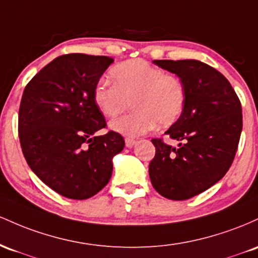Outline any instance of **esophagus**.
<instances>
[{
  "label": "esophagus",
  "mask_w": 258,
  "mask_h": 258,
  "mask_svg": "<svg viewBox=\"0 0 258 258\" xmlns=\"http://www.w3.org/2000/svg\"><path fill=\"white\" fill-rule=\"evenodd\" d=\"M134 144H135L134 139H132V138H125V146H126V147H132Z\"/></svg>",
  "instance_id": "34e87169"
}]
</instances>
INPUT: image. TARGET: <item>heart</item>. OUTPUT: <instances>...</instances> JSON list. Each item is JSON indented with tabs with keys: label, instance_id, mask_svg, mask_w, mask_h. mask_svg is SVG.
<instances>
[{
	"label": "heart",
	"instance_id": "obj_1",
	"mask_svg": "<svg viewBox=\"0 0 258 258\" xmlns=\"http://www.w3.org/2000/svg\"><path fill=\"white\" fill-rule=\"evenodd\" d=\"M112 83L100 79L94 102L107 118L120 114L132 100V113L111 123V129L125 137H139L158 125L167 128L183 114L186 92L181 79L141 58L129 59L111 71Z\"/></svg>",
	"mask_w": 258,
	"mask_h": 258
}]
</instances>
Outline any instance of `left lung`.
I'll use <instances>...</instances> for the list:
<instances>
[{
	"instance_id": "8db88e82",
	"label": "left lung",
	"mask_w": 258,
	"mask_h": 258,
	"mask_svg": "<svg viewBox=\"0 0 258 258\" xmlns=\"http://www.w3.org/2000/svg\"><path fill=\"white\" fill-rule=\"evenodd\" d=\"M155 64L178 75L186 100L183 114L164 134L180 141L178 149L152 139V186L163 198L191 199L228 172L242 130L241 103L230 83L211 66L196 59H156Z\"/></svg>"
}]
</instances>
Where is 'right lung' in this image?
<instances>
[{"mask_svg":"<svg viewBox=\"0 0 258 258\" xmlns=\"http://www.w3.org/2000/svg\"><path fill=\"white\" fill-rule=\"evenodd\" d=\"M113 58L69 53L57 57L37 73L23 92L18 133L29 167L64 198L85 200L109 181L112 160L124 139L106 128L94 102V89Z\"/></svg>","mask_w":258,"mask_h":258,"instance_id":"1","label":"right lung"}]
</instances>
